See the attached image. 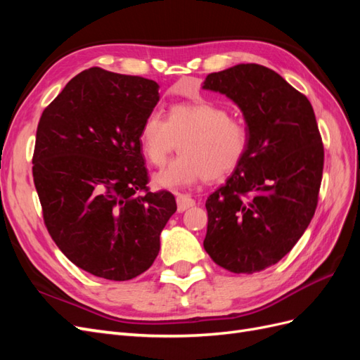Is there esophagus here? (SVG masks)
Wrapping results in <instances>:
<instances>
[{
    "label": "esophagus",
    "mask_w": 360,
    "mask_h": 360,
    "mask_svg": "<svg viewBox=\"0 0 360 360\" xmlns=\"http://www.w3.org/2000/svg\"><path fill=\"white\" fill-rule=\"evenodd\" d=\"M195 201L191 198L189 195H177V210L181 213L184 210H188L189 207H193Z\"/></svg>",
    "instance_id": "34e87169"
}]
</instances>
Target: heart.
I'll use <instances>...</instances> for the list:
<instances>
[{
  "label": "heart",
  "mask_w": 360,
  "mask_h": 360,
  "mask_svg": "<svg viewBox=\"0 0 360 360\" xmlns=\"http://www.w3.org/2000/svg\"><path fill=\"white\" fill-rule=\"evenodd\" d=\"M180 141V153L153 176L155 186L180 191L205 177L222 179L245 159L249 134L225 108L212 102L181 103L169 108L167 118L148 114L139 127L138 141L150 163L160 167Z\"/></svg>",
  "instance_id": "1"
}]
</instances>
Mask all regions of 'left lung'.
<instances>
[{
  "label": "left lung",
  "mask_w": 360,
  "mask_h": 360,
  "mask_svg": "<svg viewBox=\"0 0 360 360\" xmlns=\"http://www.w3.org/2000/svg\"><path fill=\"white\" fill-rule=\"evenodd\" d=\"M243 114L249 147L224 186L205 201V252L233 274H254L284 258L317 209L324 148L307 96L259 64L207 76Z\"/></svg>",
  "instance_id": "8db88e82"
}]
</instances>
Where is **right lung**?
Returning a JSON list of instances; mask_svg holds the SVG:
<instances>
[{
    "mask_svg": "<svg viewBox=\"0 0 360 360\" xmlns=\"http://www.w3.org/2000/svg\"><path fill=\"white\" fill-rule=\"evenodd\" d=\"M159 84L91 68L43 111L32 177L52 237L75 266L129 281L153 264L174 195L150 192L138 141Z\"/></svg>",
    "mask_w": 360,
    "mask_h": 360,
    "instance_id": "right-lung-1",
    "label": "right lung"
}]
</instances>
